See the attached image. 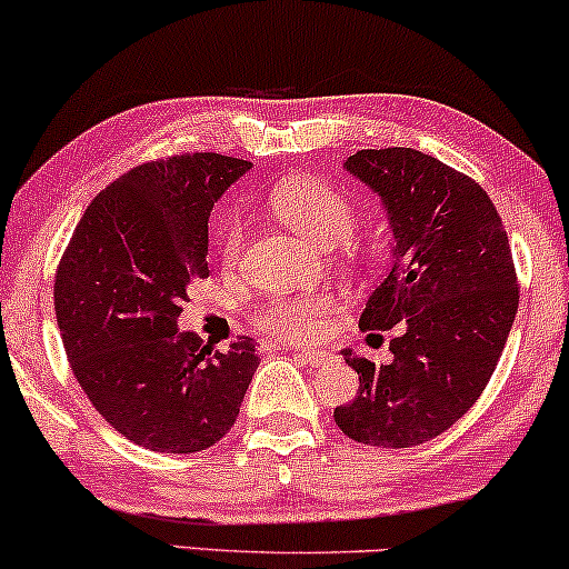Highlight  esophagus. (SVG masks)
<instances>
[{
  "mask_svg": "<svg viewBox=\"0 0 569 569\" xmlns=\"http://www.w3.org/2000/svg\"><path fill=\"white\" fill-rule=\"evenodd\" d=\"M295 358H300L302 363H308V366H323L329 360L327 352H321V350H295Z\"/></svg>",
  "mask_w": 569,
  "mask_h": 569,
  "instance_id": "34e87169",
  "label": "esophagus"
}]
</instances>
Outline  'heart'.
<instances>
[{
  "label": "heart",
  "mask_w": 569,
  "mask_h": 569,
  "mask_svg": "<svg viewBox=\"0 0 569 569\" xmlns=\"http://www.w3.org/2000/svg\"><path fill=\"white\" fill-rule=\"evenodd\" d=\"M269 209L279 221L319 246H335L345 240L356 224L350 198L319 177H287L277 182L269 193ZM242 242H246L242 221L230 219L219 240L224 261H238ZM337 308L339 298L331 292L282 295L258 313V323L282 339H313L327 316Z\"/></svg>",
  "instance_id": "1"
}]
</instances>
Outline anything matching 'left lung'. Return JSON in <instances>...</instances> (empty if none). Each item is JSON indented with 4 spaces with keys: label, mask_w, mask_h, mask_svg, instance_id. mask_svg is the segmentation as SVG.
<instances>
[{
    "label": "left lung",
    "mask_w": 569,
    "mask_h": 569,
    "mask_svg": "<svg viewBox=\"0 0 569 569\" xmlns=\"http://www.w3.org/2000/svg\"><path fill=\"white\" fill-rule=\"evenodd\" d=\"M345 169L379 193L395 238L360 329L397 337L387 366L342 350L360 387L335 420L360 445L416 447L473 408L499 363L520 300L510 240L486 190L429 153L366 149Z\"/></svg>",
    "instance_id": "1"
}]
</instances>
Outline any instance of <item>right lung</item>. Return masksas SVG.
Listing matches in <instances>:
<instances>
[{"instance_id":"1","label":"right lung","mask_w":569,"mask_h":569,"mask_svg":"<svg viewBox=\"0 0 569 569\" xmlns=\"http://www.w3.org/2000/svg\"><path fill=\"white\" fill-rule=\"evenodd\" d=\"M250 169L221 153L138 164L88 206L57 267L59 335L80 389L112 429L153 452L209 449L232 429L258 368L177 329L188 287L209 277L213 201Z\"/></svg>"}]
</instances>
